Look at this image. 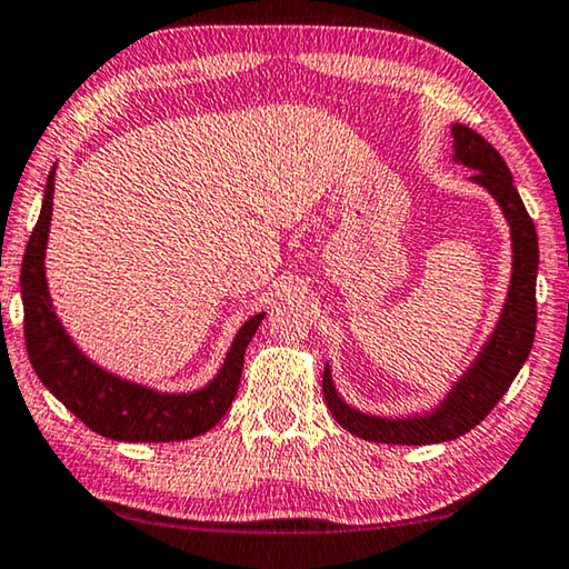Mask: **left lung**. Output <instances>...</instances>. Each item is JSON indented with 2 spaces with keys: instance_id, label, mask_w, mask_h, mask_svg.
Masks as SVG:
<instances>
[{
  "instance_id": "obj_1",
  "label": "left lung",
  "mask_w": 569,
  "mask_h": 569,
  "mask_svg": "<svg viewBox=\"0 0 569 569\" xmlns=\"http://www.w3.org/2000/svg\"><path fill=\"white\" fill-rule=\"evenodd\" d=\"M453 133V161L473 169L471 182L483 187L496 204L501 207L503 220L511 232V281L499 321L491 337L471 367L458 377L440 405L430 412L408 415V418H382V415L362 412L341 398L331 380V367H323V400H327L333 420L351 436L390 446H430L446 443L463 436L489 415L527 362L537 329V268L539 246L537 230L521 197L513 187V177L489 141L463 123L450 126Z\"/></svg>"
}]
</instances>
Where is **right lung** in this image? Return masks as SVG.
I'll return each instance as SVG.
<instances>
[{
    "mask_svg": "<svg viewBox=\"0 0 569 569\" xmlns=\"http://www.w3.org/2000/svg\"><path fill=\"white\" fill-rule=\"evenodd\" d=\"M56 169L58 167H52L48 174L42 210L30 242H27L20 273L24 341L32 369L38 372L40 382L78 420H83L90 430L103 438L123 440V443H169V440L202 436L218 426L236 400L246 349L266 311L242 323L218 375L200 390L161 392L96 365L62 327L56 306H52L48 273H44Z\"/></svg>",
    "mask_w": 569,
    "mask_h": 569,
    "instance_id": "add662e5",
    "label": "right lung"
}]
</instances>
